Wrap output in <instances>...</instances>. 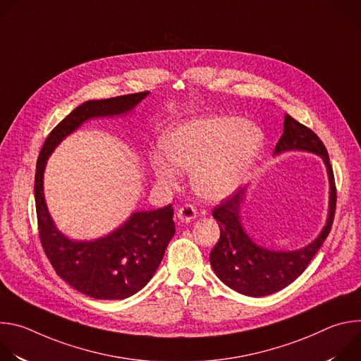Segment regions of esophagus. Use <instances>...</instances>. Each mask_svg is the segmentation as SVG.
Instances as JSON below:
<instances>
[{
	"mask_svg": "<svg viewBox=\"0 0 361 361\" xmlns=\"http://www.w3.org/2000/svg\"><path fill=\"white\" fill-rule=\"evenodd\" d=\"M177 219H178L180 221H183V223H188V221L197 219V212H195V209L192 207V205L185 204L184 207H181V209L177 212Z\"/></svg>",
	"mask_w": 361,
	"mask_h": 361,
	"instance_id": "esophagus-1",
	"label": "esophagus"
}]
</instances>
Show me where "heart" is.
Wrapping results in <instances>:
<instances>
[{"label": "heart", "mask_w": 361, "mask_h": 361, "mask_svg": "<svg viewBox=\"0 0 361 361\" xmlns=\"http://www.w3.org/2000/svg\"><path fill=\"white\" fill-rule=\"evenodd\" d=\"M264 145L259 126L237 117H202L176 123L160 137L161 152L148 164L156 181L177 187L180 171H191L192 190L204 200L233 195L248 180Z\"/></svg>", "instance_id": "1"}]
</instances>
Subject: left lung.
<instances>
[{"label":"left lung","instance_id":"8db88e82","mask_svg":"<svg viewBox=\"0 0 361 361\" xmlns=\"http://www.w3.org/2000/svg\"><path fill=\"white\" fill-rule=\"evenodd\" d=\"M286 151H305L322 157L329 176V212L320 234L298 250H271L257 244L244 228L241 207L247 187L240 188L213 210L219 221L220 240L210 252V263L217 277L234 291L264 297L277 293L302 274L308 263L327 238L336 212V184L327 149L322 140L305 126L286 114L283 135L279 140L274 156Z\"/></svg>","mask_w":361,"mask_h":361}]
</instances>
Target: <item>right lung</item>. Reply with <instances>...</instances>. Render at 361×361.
<instances>
[{"mask_svg":"<svg viewBox=\"0 0 361 361\" xmlns=\"http://www.w3.org/2000/svg\"><path fill=\"white\" fill-rule=\"evenodd\" d=\"M149 92L88 99L74 109L47 137L35 171V209L42 248L57 274L77 291L97 300H123L138 293L157 271L176 233L171 204L135 212L128 220L95 240H71L51 217L44 197V171L57 145L92 118H111L133 111Z\"/></svg>","mask_w":361,"mask_h":361,"instance_id":"add662e5","label":"right lung"}]
</instances>
